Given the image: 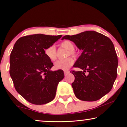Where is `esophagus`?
<instances>
[{
	"label": "esophagus",
	"instance_id": "34e87169",
	"mask_svg": "<svg viewBox=\"0 0 127 127\" xmlns=\"http://www.w3.org/2000/svg\"><path fill=\"white\" fill-rule=\"evenodd\" d=\"M64 73L65 74H67L69 73V70H64Z\"/></svg>",
	"mask_w": 127,
	"mask_h": 127
}]
</instances>
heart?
<instances>
[{"mask_svg":"<svg viewBox=\"0 0 127 127\" xmlns=\"http://www.w3.org/2000/svg\"><path fill=\"white\" fill-rule=\"evenodd\" d=\"M61 46L66 50H69L68 55H72L76 57L77 52L74 50V45L72 41L69 40H65L61 43ZM45 53L46 57L52 61H54L57 58V50L55 45H52L48 46L45 50ZM74 63V59L71 57L68 58L64 60H59L54 63V68L57 70H68L70 66H72Z\"/></svg>","mask_w":127,"mask_h":127,"instance_id":"b5f03b06","label":"heart"}]
</instances>
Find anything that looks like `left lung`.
<instances>
[{"label":"left lung","mask_w":127,"mask_h":127,"mask_svg":"<svg viewBox=\"0 0 127 127\" xmlns=\"http://www.w3.org/2000/svg\"><path fill=\"white\" fill-rule=\"evenodd\" d=\"M63 39L72 41L83 51L73 65L82 70L72 72L75 77L72 86L76 97L94 101L109 93L117 78L118 64L110 38L96 31H87L64 36Z\"/></svg>","instance_id":"left-lung-1"}]
</instances>
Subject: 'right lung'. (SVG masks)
Wrapping results in <instances>:
<instances>
[{
    "mask_svg": "<svg viewBox=\"0 0 127 127\" xmlns=\"http://www.w3.org/2000/svg\"><path fill=\"white\" fill-rule=\"evenodd\" d=\"M62 36L35 34L15 43L10 55V76L17 92L31 104L51 101L64 78L63 70H50L53 64L45 53V49Z\"/></svg>",
    "mask_w": 127,
    "mask_h": 127,
    "instance_id": "add662e5",
    "label": "right lung"
}]
</instances>
